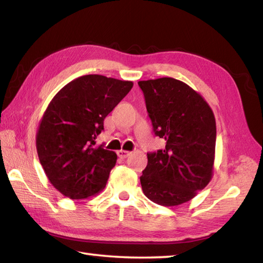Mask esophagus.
Segmentation results:
<instances>
[{"mask_svg":"<svg viewBox=\"0 0 263 263\" xmlns=\"http://www.w3.org/2000/svg\"><path fill=\"white\" fill-rule=\"evenodd\" d=\"M130 152H127V151H123V149H121V151H117V155H118V157L120 158H126L128 155H130Z\"/></svg>","mask_w":263,"mask_h":263,"instance_id":"obj_1","label":"esophagus"}]
</instances>
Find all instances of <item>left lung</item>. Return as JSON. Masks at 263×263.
Returning a JSON list of instances; mask_svg holds the SVG:
<instances>
[{"label": "left lung", "instance_id": "obj_1", "mask_svg": "<svg viewBox=\"0 0 263 263\" xmlns=\"http://www.w3.org/2000/svg\"><path fill=\"white\" fill-rule=\"evenodd\" d=\"M155 135L165 148L147 154L142 192L152 202L177 206L189 202L213 177L217 125L209 104L183 82L139 81Z\"/></svg>", "mask_w": 263, "mask_h": 263}]
</instances>
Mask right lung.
I'll return each mask as SVG.
<instances>
[{"label":"right lung","instance_id":"right-lung-1","mask_svg":"<svg viewBox=\"0 0 263 263\" xmlns=\"http://www.w3.org/2000/svg\"><path fill=\"white\" fill-rule=\"evenodd\" d=\"M133 86L102 75L69 82L46 107L36 133V151L50 183L64 196L84 199L106 187L115 152L96 146L106 116Z\"/></svg>","mask_w":263,"mask_h":263}]
</instances>
